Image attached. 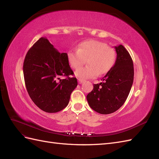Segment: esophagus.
I'll return each instance as SVG.
<instances>
[{"label": "esophagus", "mask_w": 159, "mask_h": 159, "mask_svg": "<svg viewBox=\"0 0 159 159\" xmlns=\"http://www.w3.org/2000/svg\"><path fill=\"white\" fill-rule=\"evenodd\" d=\"M78 83H79L80 84H82V83L84 82V80L81 79V78H78Z\"/></svg>", "instance_id": "1"}]
</instances>
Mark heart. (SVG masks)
Segmentation results:
<instances>
[{
    "instance_id": "b5f03b06",
    "label": "heart",
    "mask_w": 159,
    "mask_h": 159,
    "mask_svg": "<svg viewBox=\"0 0 159 159\" xmlns=\"http://www.w3.org/2000/svg\"><path fill=\"white\" fill-rule=\"evenodd\" d=\"M67 57L70 67L74 69L83 66L87 60L88 66L75 72L78 78L87 79L107 74L115 64L116 52L103 42L90 40L81 43L78 50H70Z\"/></svg>"
}]
</instances>
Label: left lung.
<instances>
[{"label": "left lung", "instance_id": "left-lung-1", "mask_svg": "<svg viewBox=\"0 0 159 159\" xmlns=\"http://www.w3.org/2000/svg\"><path fill=\"white\" fill-rule=\"evenodd\" d=\"M117 57L115 64L103 78L102 82L93 85L87 95L90 107L100 114L116 111L125 102L134 78L131 56L123 45L115 46Z\"/></svg>", "mask_w": 159, "mask_h": 159}]
</instances>
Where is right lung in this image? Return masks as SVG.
I'll use <instances>...</instances> for the list:
<instances>
[{
	"label": "right lung",
	"mask_w": 159,
	"mask_h": 159,
	"mask_svg": "<svg viewBox=\"0 0 159 159\" xmlns=\"http://www.w3.org/2000/svg\"><path fill=\"white\" fill-rule=\"evenodd\" d=\"M26 88L32 102L42 111L56 113L69 103L78 85L68 61L67 53H60L45 37L28 51L23 65ZM67 78L61 79V77Z\"/></svg>",
	"instance_id": "add662e5"
}]
</instances>
